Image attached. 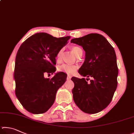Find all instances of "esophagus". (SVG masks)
I'll list each match as a JSON object with an SVG mask.
<instances>
[{
    "label": "esophagus",
    "mask_w": 134,
    "mask_h": 134,
    "mask_svg": "<svg viewBox=\"0 0 134 134\" xmlns=\"http://www.w3.org/2000/svg\"><path fill=\"white\" fill-rule=\"evenodd\" d=\"M71 76L70 75L67 76V80H69V79H71Z\"/></svg>",
    "instance_id": "obj_1"
}]
</instances>
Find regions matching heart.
I'll return each mask as SVG.
<instances>
[{
  "mask_svg": "<svg viewBox=\"0 0 134 134\" xmlns=\"http://www.w3.org/2000/svg\"><path fill=\"white\" fill-rule=\"evenodd\" d=\"M72 52L74 53L75 55L76 56L79 55L81 53H82V50L81 48L78 46H72L71 48ZM62 53V50H60L58 52L56 55V58L58 60H59L61 57ZM77 69V66L76 65H68V64H62V65L59 66L58 67V71L60 72H63L65 73H66L68 74H72L74 73L75 71H76Z\"/></svg>",
  "mask_w": 134,
  "mask_h": 134,
  "instance_id": "heart-1",
  "label": "heart"
}]
</instances>
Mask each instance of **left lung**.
<instances>
[{
	"mask_svg": "<svg viewBox=\"0 0 134 134\" xmlns=\"http://www.w3.org/2000/svg\"><path fill=\"white\" fill-rule=\"evenodd\" d=\"M71 43L82 47L85 61L79 69L85 78L72 77L74 83L72 92L75 103L87 114H96L104 109L110 102L117 87L118 69L113 47L102 35L90 34L72 39Z\"/></svg>",
	"mask_w": 134,
	"mask_h": 134,
	"instance_id": "1",
	"label": "left lung"
}]
</instances>
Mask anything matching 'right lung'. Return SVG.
Returning a JSON list of instances; mask_svg holds the SVG:
<instances>
[{"label": "right lung", "instance_id": "obj_1", "mask_svg": "<svg viewBox=\"0 0 134 134\" xmlns=\"http://www.w3.org/2000/svg\"><path fill=\"white\" fill-rule=\"evenodd\" d=\"M70 37L57 38L46 33H37L19 49L14 72L15 93L30 113L39 114L48 111L55 102L59 88L66 80L67 75L62 72H57L51 79L44 76L56 71L55 58Z\"/></svg>", "mask_w": 134, "mask_h": 134}]
</instances>
